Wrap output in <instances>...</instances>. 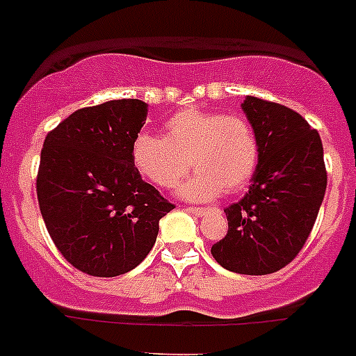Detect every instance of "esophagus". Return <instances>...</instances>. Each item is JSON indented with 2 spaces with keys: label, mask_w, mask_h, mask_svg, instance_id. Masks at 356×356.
I'll return each instance as SVG.
<instances>
[{
  "label": "esophagus",
  "mask_w": 356,
  "mask_h": 356,
  "mask_svg": "<svg viewBox=\"0 0 356 356\" xmlns=\"http://www.w3.org/2000/svg\"><path fill=\"white\" fill-rule=\"evenodd\" d=\"M187 212L194 213V216H203L207 212V209H203V207H188Z\"/></svg>",
  "instance_id": "obj_1"
}]
</instances>
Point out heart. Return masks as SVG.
<instances>
[{"label":"heart","instance_id":"obj_1","mask_svg":"<svg viewBox=\"0 0 356 356\" xmlns=\"http://www.w3.org/2000/svg\"><path fill=\"white\" fill-rule=\"evenodd\" d=\"M163 137L139 134L131 162L144 180L172 188L193 165L196 175L181 187L188 200H212L237 193L259 168L260 143L244 115L184 108L163 124Z\"/></svg>","mask_w":356,"mask_h":356}]
</instances>
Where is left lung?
Segmentation results:
<instances>
[{"mask_svg": "<svg viewBox=\"0 0 356 356\" xmlns=\"http://www.w3.org/2000/svg\"><path fill=\"white\" fill-rule=\"evenodd\" d=\"M242 108L260 143L259 168L241 201L225 209L228 234L212 246L225 269L271 275L303 250L325 197L323 143L285 105L248 96Z\"/></svg>", "mask_w": 356, "mask_h": 356, "instance_id": "left-lung-1", "label": "left lung"}]
</instances>
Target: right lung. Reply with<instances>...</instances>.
<instances>
[{"label": "right lung", "mask_w": 356, "mask_h": 356, "mask_svg": "<svg viewBox=\"0 0 356 356\" xmlns=\"http://www.w3.org/2000/svg\"><path fill=\"white\" fill-rule=\"evenodd\" d=\"M147 105L114 99L72 112L44 140L37 200L49 237L72 267L119 276L139 266L175 209L131 162Z\"/></svg>", "instance_id": "right-lung-1"}]
</instances>
